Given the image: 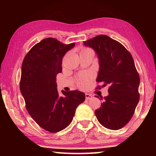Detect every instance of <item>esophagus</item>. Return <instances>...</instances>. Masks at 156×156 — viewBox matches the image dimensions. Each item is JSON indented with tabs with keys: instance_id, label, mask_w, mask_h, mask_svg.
<instances>
[{
	"instance_id": "obj_1",
	"label": "esophagus",
	"mask_w": 156,
	"mask_h": 156,
	"mask_svg": "<svg viewBox=\"0 0 156 156\" xmlns=\"http://www.w3.org/2000/svg\"><path fill=\"white\" fill-rule=\"evenodd\" d=\"M92 98H93V96H92L91 94H85V98H86V100H90V99Z\"/></svg>"
}]
</instances>
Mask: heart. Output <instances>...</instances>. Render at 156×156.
<instances>
[{
	"instance_id": "b5f03b06",
	"label": "heart",
	"mask_w": 156,
	"mask_h": 156,
	"mask_svg": "<svg viewBox=\"0 0 156 156\" xmlns=\"http://www.w3.org/2000/svg\"><path fill=\"white\" fill-rule=\"evenodd\" d=\"M87 50H89V49H83V50H82L80 53L86 51H87ZM91 79V76L89 74H85V75L80 76L78 78L79 86H80L82 88L86 87L88 86L89 83H90Z\"/></svg>"
}]
</instances>
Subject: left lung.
<instances>
[{
	"label": "left lung",
	"instance_id": "1",
	"mask_svg": "<svg viewBox=\"0 0 156 156\" xmlns=\"http://www.w3.org/2000/svg\"><path fill=\"white\" fill-rule=\"evenodd\" d=\"M83 43L93 49L98 58L96 80L102 82V87L109 86V95L100 96L103 102L95 115L105 127L118 130L131 119L140 99V77L133 57L122 44L106 35Z\"/></svg>",
	"mask_w": 156,
	"mask_h": 156
}]
</instances>
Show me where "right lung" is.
Returning <instances> with one entry per match:
<instances>
[{
	"mask_svg": "<svg viewBox=\"0 0 156 156\" xmlns=\"http://www.w3.org/2000/svg\"><path fill=\"white\" fill-rule=\"evenodd\" d=\"M75 43L65 44L47 38L35 44L23 60L20 89L29 114L38 125L51 133L72 122L77 107L85 100L78 90H57L56 75L62 72V60Z\"/></svg>",
	"mask_w": 156,
	"mask_h": 156,
	"instance_id": "right-lung-1",
	"label": "right lung"
}]
</instances>
